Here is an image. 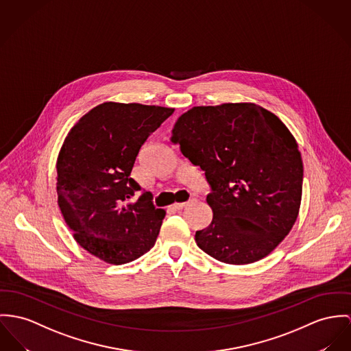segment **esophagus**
<instances>
[{"label": "esophagus", "instance_id": "obj_1", "mask_svg": "<svg viewBox=\"0 0 351 351\" xmlns=\"http://www.w3.org/2000/svg\"><path fill=\"white\" fill-rule=\"evenodd\" d=\"M195 202V199H191L189 202H186V203H175L173 206H172V208L173 210H183L184 207H187V206H189L191 203H193Z\"/></svg>", "mask_w": 351, "mask_h": 351}]
</instances>
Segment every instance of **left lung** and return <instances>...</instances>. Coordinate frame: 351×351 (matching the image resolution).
I'll list each match as a JSON object with an SVG mask.
<instances>
[{"label":"left lung","mask_w":351,"mask_h":351,"mask_svg":"<svg viewBox=\"0 0 351 351\" xmlns=\"http://www.w3.org/2000/svg\"><path fill=\"white\" fill-rule=\"evenodd\" d=\"M171 141L211 189L214 216L195 234L199 248L228 265L267 256L293 228L302 199L303 162L287 127L252 103L193 107Z\"/></svg>","instance_id":"obj_1"}]
</instances>
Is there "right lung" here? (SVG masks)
<instances>
[{
    "mask_svg": "<svg viewBox=\"0 0 351 351\" xmlns=\"http://www.w3.org/2000/svg\"><path fill=\"white\" fill-rule=\"evenodd\" d=\"M172 108L103 103L72 127L57 159L58 207L76 242L96 258L124 265L156 242L165 211L131 178L136 156Z\"/></svg>",
    "mask_w": 351,
    "mask_h": 351,
    "instance_id": "obj_1",
    "label": "right lung"
}]
</instances>
